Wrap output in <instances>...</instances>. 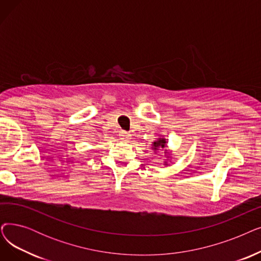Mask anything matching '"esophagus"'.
<instances>
[{
    "label": "esophagus",
    "mask_w": 261,
    "mask_h": 261,
    "mask_svg": "<svg viewBox=\"0 0 261 261\" xmlns=\"http://www.w3.org/2000/svg\"><path fill=\"white\" fill-rule=\"evenodd\" d=\"M130 137H131V135H130L128 132H124V131L119 132V139H120L121 141H128V140L131 139Z\"/></svg>",
    "instance_id": "34e87169"
}]
</instances>
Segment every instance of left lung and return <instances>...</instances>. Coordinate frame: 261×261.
Listing matches in <instances>:
<instances>
[{"instance_id":"left-lung-1","label":"left lung","mask_w":261,"mask_h":261,"mask_svg":"<svg viewBox=\"0 0 261 261\" xmlns=\"http://www.w3.org/2000/svg\"><path fill=\"white\" fill-rule=\"evenodd\" d=\"M165 146H166V141H165V139H159L158 141H155V142H153V144H152V149L153 150H158L159 148H165ZM166 163V162H165Z\"/></svg>"}]
</instances>
